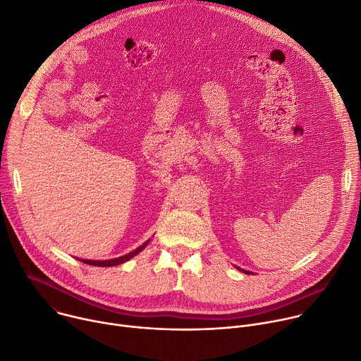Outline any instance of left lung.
I'll return each mask as SVG.
<instances>
[{
  "instance_id": "8db88e82",
  "label": "left lung",
  "mask_w": 361,
  "mask_h": 361,
  "mask_svg": "<svg viewBox=\"0 0 361 361\" xmlns=\"http://www.w3.org/2000/svg\"><path fill=\"white\" fill-rule=\"evenodd\" d=\"M239 269H240V268H239ZM240 271H242V272H245V274H250V272H247V271H243V269H240Z\"/></svg>"
}]
</instances>
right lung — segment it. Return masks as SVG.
Wrapping results in <instances>:
<instances>
[{"instance_id":"add662e5","label":"right lung","mask_w":361,"mask_h":361,"mask_svg":"<svg viewBox=\"0 0 361 361\" xmlns=\"http://www.w3.org/2000/svg\"><path fill=\"white\" fill-rule=\"evenodd\" d=\"M148 242H149V240H147L145 243H142V245H141L140 247H137L135 250L129 252V253H126V255H123V256H121V257L108 259V260H89V259H80V260L83 262V264L93 265V267H116V265H121V264H123V262L129 260L130 257H134L135 255H138L142 249H145V246L148 245Z\"/></svg>"}]
</instances>
